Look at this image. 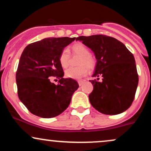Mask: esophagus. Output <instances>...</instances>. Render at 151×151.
Returning <instances> with one entry per match:
<instances>
[{
	"label": "esophagus",
	"mask_w": 151,
	"mask_h": 151,
	"mask_svg": "<svg viewBox=\"0 0 151 151\" xmlns=\"http://www.w3.org/2000/svg\"><path fill=\"white\" fill-rule=\"evenodd\" d=\"M84 82V80H78V84H79V86L82 85Z\"/></svg>",
	"instance_id": "obj_1"
}]
</instances>
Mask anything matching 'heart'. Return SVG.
Listing matches in <instances>:
<instances>
[{"label":"heart","instance_id":"heart-1","mask_svg":"<svg viewBox=\"0 0 151 151\" xmlns=\"http://www.w3.org/2000/svg\"><path fill=\"white\" fill-rule=\"evenodd\" d=\"M72 54L80 56L78 61L79 66L70 67L65 71V77L69 79H78L86 76L89 70H93L96 66V61L91 55L90 50L81 42H77L71 47ZM70 52L68 49H64L60 54L59 62L63 68H67L70 65Z\"/></svg>","mask_w":151,"mask_h":151}]
</instances>
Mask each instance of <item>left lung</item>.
Returning a JSON list of instances; mask_svg holds the SVG:
<instances>
[{
	"label": "left lung",
	"instance_id": "left-lung-1",
	"mask_svg": "<svg viewBox=\"0 0 151 151\" xmlns=\"http://www.w3.org/2000/svg\"><path fill=\"white\" fill-rule=\"evenodd\" d=\"M80 40L94 53L96 65L89 80L93 89L89 101L98 111L106 115H116L125 111L132 104L138 84V75L133 54L115 38L96 35L79 36ZM102 81H99V77Z\"/></svg>",
	"mask_w": 151,
	"mask_h": 151
}]
</instances>
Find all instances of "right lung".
I'll return each instance as SVG.
<instances>
[{"label": "right lung", "mask_w": 151, "mask_h": 151, "mask_svg": "<svg viewBox=\"0 0 151 151\" xmlns=\"http://www.w3.org/2000/svg\"><path fill=\"white\" fill-rule=\"evenodd\" d=\"M75 39L45 38L28 45L22 52L15 75L18 95L34 115L45 119L55 117L70 105L79 84L73 79L63 78L59 56ZM54 78L59 79L58 86L51 82Z\"/></svg>", "instance_id": "right-lung-1"}]
</instances>
